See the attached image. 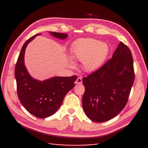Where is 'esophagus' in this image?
I'll return each instance as SVG.
<instances>
[{"label": "esophagus", "mask_w": 148, "mask_h": 148, "mask_svg": "<svg viewBox=\"0 0 148 148\" xmlns=\"http://www.w3.org/2000/svg\"><path fill=\"white\" fill-rule=\"evenodd\" d=\"M75 83L77 84H79L82 83V78H81V77H77L76 81H75Z\"/></svg>", "instance_id": "1"}]
</instances>
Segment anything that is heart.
I'll list each match as a JSON object with an SVG mask.
<instances>
[{"instance_id":"1","label":"heart","mask_w":148,"mask_h":148,"mask_svg":"<svg viewBox=\"0 0 148 148\" xmlns=\"http://www.w3.org/2000/svg\"><path fill=\"white\" fill-rule=\"evenodd\" d=\"M109 46L104 42L92 38L79 39L71 49L74 59L82 61L83 69L91 72L97 70L107 58Z\"/></svg>"}]
</instances>
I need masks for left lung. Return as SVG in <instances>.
I'll list each match as a JSON object with an SVG mask.
<instances>
[{
    "instance_id": "left-lung-1",
    "label": "left lung",
    "mask_w": 148,
    "mask_h": 148,
    "mask_svg": "<svg viewBox=\"0 0 148 148\" xmlns=\"http://www.w3.org/2000/svg\"><path fill=\"white\" fill-rule=\"evenodd\" d=\"M134 79L132 53L120 42L112 58L83 78L82 105L87 117L101 123L117 116L127 104Z\"/></svg>"
}]
</instances>
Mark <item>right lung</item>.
<instances>
[{
    "label": "right lung",
    "mask_w": 148,
    "mask_h": 148,
    "mask_svg": "<svg viewBox=\"0 0 148 148\" xmlns=\"http://www.w3.org/2000/svg\"><path fill=\"white\" fill-rule=\"evenodd\" d=\"M56 38L65 39L67 34L49 32ZM31 37L22 46L15 67L17 93L21 103L30 114L39 118L53 115L61 106L65 96L74 86L76 76H55L42 81L34 79L28 72L24 64V55L27 46L37 36Z\"/></svg>",
    "instance_id": "right-lung-1"
}]
</instances>
